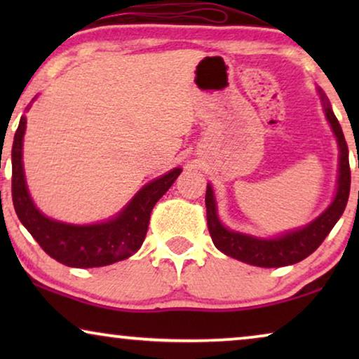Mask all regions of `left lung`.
Segmentation results:
<instances>
[{"label":"left lung","mask_w":359,"mask_h":359,"mask_svg":"<svg viewBox=\"0 0 359 359\" xmlns=\"http://www.w3.org/2000/svg\"><path fill=\"white\" fill-rule=\"evenodd\" d=\"M323 106H325V116L328 122H330L333 134H335L338 140V147H340V175H338V189L337 196L333 199L325 212L320 217H317L312 224L307 227L296 232L286 233L283 237L273 238V240H263L255 238L250 235H243L238 232H232L227 230L222 224L219 222L217 209H215V201L212 194V188L208 186L205 191V208H208V229L210 233V238L215 247L220 252L229 255V257L237 258L240 262L255 264V266L263 268H279L287 266V264H294L301 259L307 258L309 255L316 252L320 247L323 240L333 225L338 222L341 217L343 210L346 208L348 196H350V184H351V171H350V161H348V145L343 135V130L340 127V122L333 114L330 102L322 95Z\"/></svg>","instance_id":"1"}]
</instances>
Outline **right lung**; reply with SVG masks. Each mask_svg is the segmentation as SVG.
Instances as JSON below:
<instances>
[{
    "mask_svg": "<svg viewBox=\"0 0 359 359\" xmlns=\"http://www.w3.org/2000/svg\"><path fill=\"white\" fill-rule=\"evenodd\" d=\"M24 130L26 117H21L11 150L13 204L19 220L43 252L58 263L72 268L106 266L134 255L145 240L151 209L171 188L181 170L175 168L144 186L130 204L109 222L95 225L62 224L42 215L29 198L22 170Z\"/></svg>",
    "mask_w": 359,
    "mask_h": 359,
    "instance_id": "1",
    "label": "right lung"
}]
</instances>
